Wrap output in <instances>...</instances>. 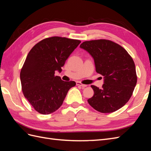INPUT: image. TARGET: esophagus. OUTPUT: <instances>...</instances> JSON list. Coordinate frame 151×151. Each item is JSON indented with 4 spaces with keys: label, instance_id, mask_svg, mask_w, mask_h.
I'll list each match as a JSON object with an SVG mask.
<instances>
[{
    "label": "esophagus",
    "instance_id": "esophagus-1",
    "mask_svg": "<svg viewBox=\"0 0 151 151\" xmlns=\"http://www.w3.org/2000/svg\"><path fill=\"white\" fill-rule=\"evenodd\" d=\"M76 85H77V86H81L82 88H86V87H87V85H86V84H82V83H79V82H77V83H76Z\"/></svg>",
    "mask_w": 151,
    "mask_h": 151
}]
</instances>
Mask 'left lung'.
Here are the masks:
<instances>
[{
    "instance_id": "1",
    "label": "left lung",
    "mask_w": 151,
    "mask_h": 151,
    "mask_svg": "<svg viewBox=\"0 0 151 151\" xmlns=\"http://www.w3.org/2000/svg\"><path fill=\"white\" fill-rule=\"evenodd\" d=\"M80 48L94 59L96 71L104 77L101 89L91 86L94 95L89 104L103 113L114 112L129 101L137 84L133 59L118 44L107 40L86 41Z\"/></svg>"
}]
</instances>
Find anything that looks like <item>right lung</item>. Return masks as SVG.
Returning a JSON list of instances; mask_svg holds the SVG:
<instances>
[{"label":"right lung","mask_w":151,"mask_h":151,"mask_svg":"<svg viewBox=\"0 0 151 151\" xmlns=\"http://www.w3.org/2000/svg\"><path fill=\"white\" fill-rule=\"evenodd\" d=\"M81 43L80 40L59 36L45 38L36 44L27 55L20 79L24 97L36 111L52 113L61 106L74 81L66 82L55 76Z\"/></svg>","instance_id":"obj_1"}]
</instances>
